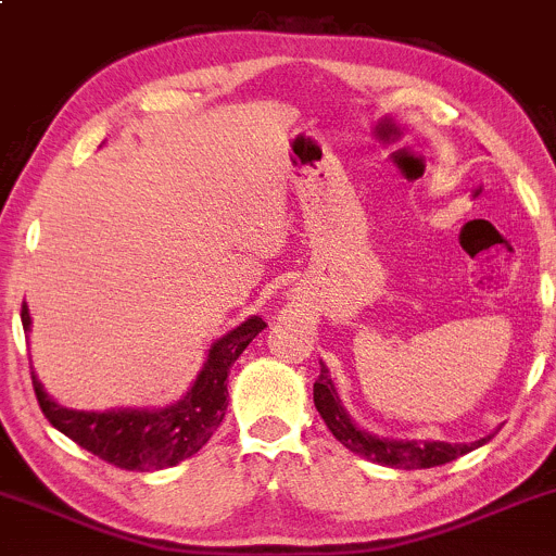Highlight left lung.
<instances>
[{
  "instance_id": "1",
  "label": "left lung",
  "mask_w": 556,
  "mask_h": 556,
  "mask_svg": "<svg viewBox=\"0 0 556 556\" xmlns=\"http://www.w3.org/2000/svg\"><path fill=\"white\" fill-rule=\"evenodd\" d=\"M313 402H316V409L320 412V417H324L326 428L334 433V439L342 447L351 450L353 455H362L364 460L380 463V466L391 468H406V471H409V468L444 466V463L482 447V444H488L492 439L490 433V437L471 444H450L431 442V439H420V442H417V439H388L369 433L348 415L345 404H342L340 393H337L334 380H331V371L326 369L324 362H320V375L316 386H313Z\"/></svg>"
}]
</instances>
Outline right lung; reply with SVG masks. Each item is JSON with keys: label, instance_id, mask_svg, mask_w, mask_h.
Masks as SVG:
<instances>
[{"label": "right lung", "instance_id": "1", "mask_svg": "<svg viewBox=\"0 0 556 556\" xmlns=\"http://www.w3.org/2000/svg\"><path fill=\"white\" fill-rule=\"evenodd\" d=\"M21 320L23 331L28 334L31 316L26 305L21 311ZM265 326L260 316H249L236 329L211 342L203 369L198 371L185 396L174 404L150 406V409L144 406L141 409L114 406L104 412L72 409L55 402L31 369L34 393L50 426L59 428L83 450L99 455L101 460L125 471H160V468L179 466L181 460L200 452L225 420L230 366Z\"/></svg>", "mask_w": 556, "mask_h": 556}]
</instances>
